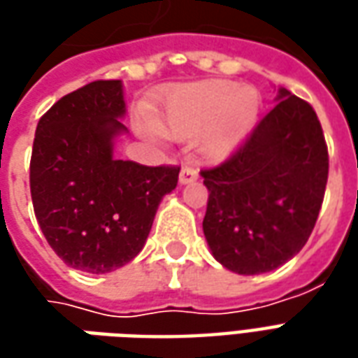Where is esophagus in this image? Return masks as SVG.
Masks as SVG:
<instances>
[{"label": "esophagus", "mask_w": 358, "mask_h": 358, "mask_svg": "<svg viewBox=\"0 0 358 358\" xmlns=\"http://www.w3.org/2000/svg\"><path fill=\"white\" fill-rule=\"evenodd\" d=\"M194 180H197V169L189 166V164L182 166V171H180V184L184 186V184H189Z\"/></svg>", "instance_id": "34e87169"}]
</instances>
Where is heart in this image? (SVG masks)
Segmentation results:
<instances>
[{"label":"heart","instance_id":"heart-1","mask_svg":"<svg viewBox=\"0 0 358 358\" xmlns=\"http://www.w3.org/2000/svg\"><path fill=\"white\" fill-rule=\"evenodd\" d=\"M259 94L228 80L192 84L174 94L151 120L155 132L171 140H194L203 134V151L224 157L248 134L259 113Z\"/></svg>","mask_w":358,"mask_h":358}]
</instances>
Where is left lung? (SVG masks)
<instances>
[{
	"label": "left lung",
	"instance_id": "8db88e82",
	"mask_svg": "<svg viewBox=\"0 0 358 358\" xmlns=\"http://www.w3.org/2000/svg\"><path fill=\"white\" fill-rule=\"evenodd\" d=\"M276 101L224 163L201 171L209 189L205 240L218 263L245 276L276 270L299 253L328 182L315 109L285 88H278Z\"/></svg>",
	"mask_w": 358,
	"mask_h": 358
}]
</instances>
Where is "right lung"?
Wrapping results in <instances>:
<instances>
[{
  "label": "right lung",
  "instance_id": "add662e5",
  "mask_svg": "<svg viewBox=\"0 0 358 358\" xmlns=\"http://www.w3.org/2000/svg\"><path fill=\"white\" fill-rule=\"evenodd\" d=\"M120 80H97L61 97L38 122L30 194L38 224L71 268L107 274L140 253L178 166L115 157L126 134Z\"/></svg>",
  "mask_w": 358,
  "mask_h": 358
}]
</instances>
